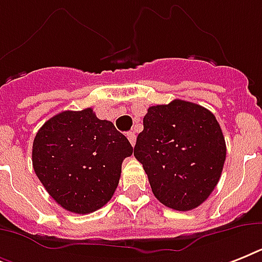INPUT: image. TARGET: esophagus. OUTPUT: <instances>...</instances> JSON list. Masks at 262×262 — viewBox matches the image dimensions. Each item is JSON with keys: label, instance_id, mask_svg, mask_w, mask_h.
<instances>
[{"label": "esophagus", "instance_id": "1", "mask_svg": "<svg viewBox=\"0 0 262 262\" xmlns=\"http://www.w3.org/2000/svg\"><path fill=\"white\" fill-rule=\"evenodd\" d=\"M127 139H129V141H130V144L135 147L136 144V133L135 132H130V133H127Z\"/></svg>", "mask_w": 262, "mask_h": 262}]
</instances>
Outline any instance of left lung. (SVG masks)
<instances>
[{"instance_id":"8db88e82","label":"left lung","mask_w":262,"mask_h":262,"mask_svg":"<svg viewBox=\"0 0 262 262\" xmlns=\"http://www.w3.org/2000/svg\"><path fill=\"white\" fill-rule=\"evenodd\" d=\"M135 156L154 195L175 211H191L209 197L226 160V141L215 115L175 99L148 108Z\"/></svg>"}]
</instances>
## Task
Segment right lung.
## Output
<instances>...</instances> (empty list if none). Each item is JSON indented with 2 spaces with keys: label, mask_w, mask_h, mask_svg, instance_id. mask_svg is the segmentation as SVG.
<instances>
[{
  "label": "right lung",
  "mask_w": 262,
  "mask_h": 262,
  "mask_svg": "<svg viewBox=\"0 0 262 262\" xmlns=\"http://www.w3.org/2000/svg\"><path fill=\"white\" fill-rule=\"evenodd\" d=\"M132 154L129 140L92 108L62 111L35 136L32 166L55 203L85 215L110 201Z\"/></svg>",
  "instance_id": "right-lung-1"
}]
</instances>
